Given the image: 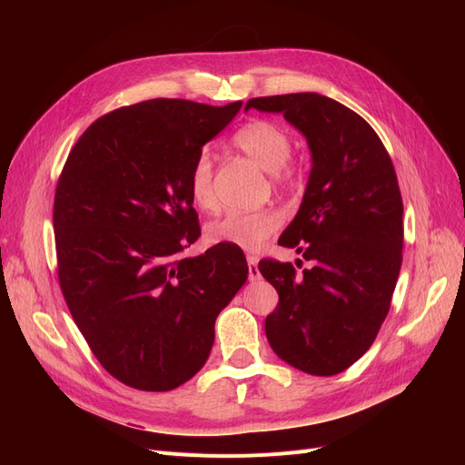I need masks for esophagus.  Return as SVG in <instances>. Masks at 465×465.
<instances>
[{"label": "esophagus", "instance_id": "obj_1", "mask_svg": "<svg viewBox=\"0 0 465 465\" xmlns=\"http://www.w3.org/2000/svg\"><path fill=\"white\" fill-rule=\"evenodd\" d=\"M246 260H248V277H250L252 281L260 279V270H258V258H256V256H248Z\"/></svg>", "mask_w": 465, "mask_h": 465}]
</instances>
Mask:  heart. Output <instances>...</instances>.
<instances>
[{
	"instance_id": "heart-1",
	"label": "heart",
	"mask_w": 465,
	"mask_h": 465,
	"mask_svg": "<svg viewBox=\"0 0 465 465\" xmlns=\"http://www.w3.org/2000/svg\"><path fill=\"white\" fill-rule=\"evenodd\" d=\"M232 143L272 174L277 186L289 188L299 180V166L291 159L292 137L283 125L258 118L244 124L232 137ZM190 195L193 203L203 211L215 207L213 193V157L202 151L190 171ZM281 227V215L273 209L262 211H227L207 224L211 242L234 244L256 250Z\"/></svg>"
}]
</instances>
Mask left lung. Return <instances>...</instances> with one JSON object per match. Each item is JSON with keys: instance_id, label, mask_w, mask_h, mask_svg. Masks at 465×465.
I'll return each mask as SVG.
<instances>
[{"instance_id": "1", "label": "left lung", "mask_w": 465, "mask_h": 465, "mask_svg": "<svg viewBox=\"0 0 465 465\" xmlns=\"http://www.w3.org/2000/svg\"><path fill=\"white\" fill-rule=\"evenodd\" d=\"M250 108L281 112L312 153L301 209L279 238L312 267L297 273L289 262H260V273L279 292L265 318L267 341L306 374H340L376 340L396 289L403 258L396 171L369 122L333 98L258 96Z\"/></svg>"}]
</instances>
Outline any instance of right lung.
Here are the masks:
<instances>
[{
	"label": "right lung",
	"instance_id": "1",
	"mask_svg": "<svg viewBox=\"0 0 465 465\" xmlns=\"http://www.w3.org/2000/svg\"><path fill=\"white\" fill-rule=\"evenodd\" d=\"M242 103L153 98L93 122L54 195L58 279L79 331L122 384L168 391L198 372L248 279L242 250L182 258L202 229L190 171Z\"/></svg>",
	"mask_w": 465,
	"mask_h": 465
}]
</instances>
